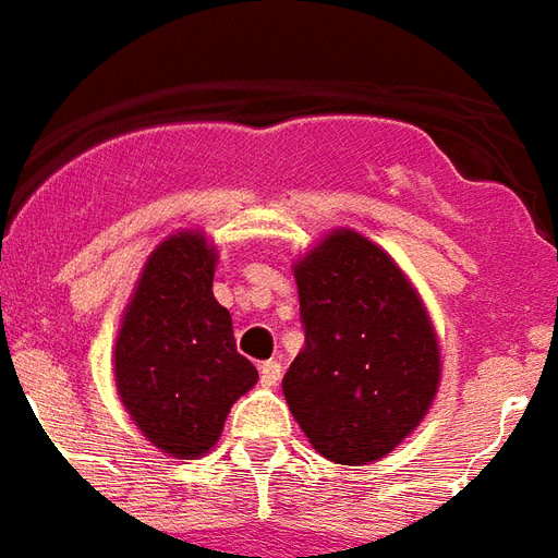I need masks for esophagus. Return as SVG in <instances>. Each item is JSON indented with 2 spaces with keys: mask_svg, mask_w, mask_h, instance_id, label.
Returning <instances> with one entry per match:
<instances>
[{
  "mask_svg": "<svg viewBox=\"0 0 558 558\" xmlns=\"http://www.w3.org/2000/svg\"><path fill=\"white\" fill-rule=\"evenodd\" d=\"M258 377H262V386L274 389L276 383L282 380V365L276 363V360H267V363H262V368H258Z\"/></svg>",
  "mask_w": 558,
  "mask_h": 558,
  "instance_id": "esophagus-1",
  "label": "esophagus"
}]
</instances>
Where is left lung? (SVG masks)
Returning a JSON list of instances; mask_svg holds the SVG:
<instances>
[{"label":"left lung","instance_id":"left-lung-1","mask_svg":"<svg viewBox=\"0 0 558 558\" xmlns=\"http://www.w3.org/2000/svg\"><path fill=\"white\" fill-rule=\"evenodd\" d=\"M305 345L282 380L323 458L363 466L409 438L435 403L440 345L412 279L380 244L337 227L293 262Z\"/></svg>","mask_w":558,"mask_h":558}]
</instances>
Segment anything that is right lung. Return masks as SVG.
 <instances>
[{"instance_id":"right-lung-1","label":"right lung","mask_w":558,"mask_h":558,"mask_svg":"<svg viewBox=\"0 0 558 558\" xmlns=\"http://www.w3.org/2000/svg\"><path fill=\"white\" fill-rule=\"evenodd\" d=\"M218 247L178 230L149 253L114 340V386L129 417L169 458L193 461L221 438L258 372L235 351L233 319L213 296Z\"/></svg>"}]
</instances>
